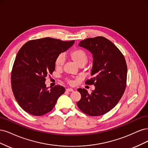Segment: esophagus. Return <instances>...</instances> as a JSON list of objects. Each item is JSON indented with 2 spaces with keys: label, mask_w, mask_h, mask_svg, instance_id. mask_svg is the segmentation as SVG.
I'll list each match as a JSON object with an SVG mask.
<instances>
[{
  "label": "esophagus",
  "mask_w": 148,
  "mask_h": 148,
  "mask_svg": "<svg viewBox=\"0 0 148 148\" xmlns=\"http://www.w3.org/2000/svg\"><path fill=\"white\" fill-rule=\"evenodd\" d=\"M66 91H69V92H73V89L72 88H67L66 89Z\"/></svg>",
  "instance_id": "34e87169"
}]
</instances>
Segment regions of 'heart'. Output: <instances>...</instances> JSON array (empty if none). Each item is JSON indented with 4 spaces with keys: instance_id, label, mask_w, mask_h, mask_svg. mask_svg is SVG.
I'll use <instances>...</instances> for the list:
<instances>
[{
    "instance_id": "b5f03b06",
    "label": "heart",
    "mask_w": 148,
    "mask_h": 148,
    "mask_svg": "<svg viewBox=\"0 0 148 148\" xmlns=\"http://www.w3.org/2000/svg\"><path fill=\"white\" fill-rule=\"evenodd\" d=\"M70 57L76 64L79 66H83L86 65L89 60L88 56L86 52L82 49H75L70 53ZM65 62V57L64 54L60 53L58 55L55 59V66L56 68L60 69L64 65ZM68 83L72 84L74 83V81L71 79L68 80Z\"/></svg>"
}]
</instances>
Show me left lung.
I'll return each instance as SVG.
<instances>
[{
  "label": "left lung",
  "mask_w": 148,
  "mask_h": 148,
  "mask_svg": "<svg viewBox=\"0 0 148 148\" xmlns=\"http://www.w3.org/2000/svg\"><path fill=\"white\" fill-rule=\"evenodd\" d=\"M78 46L92 55L93 78L86 84H94L95 89L89 93L86 89L78 88L82 98L77 104L88 115H104L117 104L123 95L127 77L126 61L115 44L104 37L88 38Z\"/></svg>",
  "instance_id": "8db88e82"
}]
</instances>
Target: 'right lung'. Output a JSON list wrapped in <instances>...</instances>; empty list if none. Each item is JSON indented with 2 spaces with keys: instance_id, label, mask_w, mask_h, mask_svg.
I'll return each instance as SVG.
<instances>
[{
  "instance_id": "obj_1",
  "label": "right lung",
  "mask_w": 148,
  "mask_h": 148,
  "mask_svg": "<svg viewBox=\"0 0 148 148\" xmlns=\"http://www.w3.org/2000/svg\"><path fill=\"white\" fill-rule=\"evenodd\" d=\"M74 42L51 38L34 39L18 52L12 71V88L17 102L26 112L35 116L48 113L65 92L60 85L49 89L46 77L54 71L56 57Z\"/></svg>"
}]
</instances>
